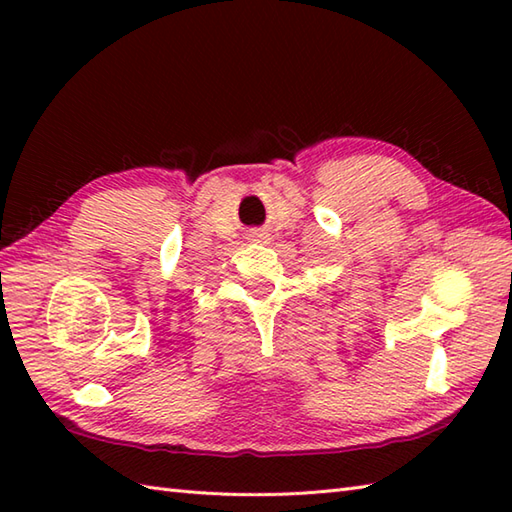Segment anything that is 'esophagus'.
Segmentation results:
<instances>
[{"label":"esophagus","mask_w":512,"mask_h":512,"mask_svg":"<svg viewBox=\"0 0 512 512\" xmlns=\"http://www.w3.org/2000/svg\"><path fill=\"white\" fill-rule=\"evenodd\" d=\"M253 237H255V239H264L266 235H264V233H253Z\"/></svg>","instance_id":"esophagus-1"}]
</instances>
